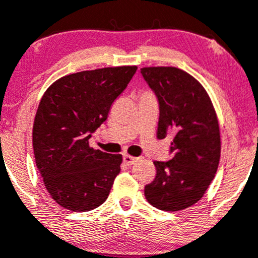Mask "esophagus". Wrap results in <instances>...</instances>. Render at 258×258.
I'll use <instances>...</instances> for the list:
<instances>
[{
  "mask_svg": "<svg viewBox=\"0 0 258 258\" xmlns=\"http://www.w3.org/2000/svg\"><path fill=\"white\" fill-rule=\"evenodd\" d=\"M139 161V157H134L131 155H123V162L127 166H131V165L136 164Z\"/></svg>",
  "mask_w": 258,
  "mask_h": 258,
  "instance_id": "1",
  "label": "esophagus"
}]
</instances>
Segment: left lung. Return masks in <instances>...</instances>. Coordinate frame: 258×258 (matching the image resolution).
<instances>
[{
	"mask_svg": "<svg viewBox=\"0 0 258 258\" xmlns=\"http://www.w3.org/2000/svg\"><path fill=\"white\" fill-rule=\"evenodd\" d=\"M141 74L159 102L157 139L175 135L169 161H155L156 176L145 197L161 211H181L202 199L214 179L221 157L216 111L202 84L174 67L142 68Z\"/></svg>",
	"mask_w": 258,
	"mask_h": 258,
	"instance_id": "8db88e82",
	"label": "left lung"
}]
</instances>
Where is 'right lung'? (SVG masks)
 Masks as SVG:
<instances>
[{
	"instance_id": "right-lung-1",
	"label": "right lung",
	"mask_w": 258,
	"mask_h": 258,
	"mask_svg": "<svg viewBox=\"0 0 258 258\" xmlns=\"http://www.w3.org/2000/svg\"><path fill=\"white\" fill-rule=\"evenodd\" d=\"M136 71L116 67L69 74L42 96L32 128L35 161L47 192L62 208L88 212L108 198L122 155L92 149L89 139Z\"/></svg>"
}]
</instances>
